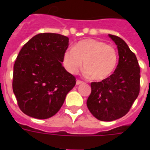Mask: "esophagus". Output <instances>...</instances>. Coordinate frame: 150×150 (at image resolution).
<instances>
[{
    "label": "esophagus",
    "instance_id": "34e87169",
    "mask_svg": "<svg viewBox=\"0 0 150 150\" xmlns=\"http://www.w3.org/2000/svg\"><path fill=\"white\" fill-rule=\"evenodd\" d=\"M82 83H83V82H82V81H81V80H77V81H76V85H77V86H79V85H80V84H82Z\"/></svg>",
    "mask_w": 150,
    "mask_h": 150
}]
</instances>
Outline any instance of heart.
<instances>
[{
    "instance_id": "b5f03b06",
    "label": "heart",
    "mask_w": 150,
    "mask_h": 150,
    "mask_svg": "<svg viewBox=\"0 0 150 150\" xmlns=\"http://www.w3.org/2000/svg\"><path fill=\"white\" fill-rule=\"evenodd\" d=\"M85 73L93 80L106 79L114 72L117 64V53L113 47L94 39L78 42L72 50H67L63 57L66 70L76 74L82 66Z\"/></svg>"
}]
</instances>
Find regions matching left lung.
<instances>
[{
    "label": "left lung",
    "mask_w": 150,
    "mask_h": 150,
    "mask_svg": "<svg viewBox=\"0 0 150 150\" xmlns=\"http://www.w3.org/2000/svg\"><path fill=\"white\" fill-rule=\"evenodd\" d=\"M118 50V64L114 72L101 82H92L88 109L96 118L112 121L125 116L139 96L140 68L136 56L121 38L108 35Z\"/></svg>",
    "instance_id": "left-lung-1"
}]
</instances>
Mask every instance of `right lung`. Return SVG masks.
Masks as SVG:
<instances>
[{"instance_id": "obj_1", "label": "right lung", "mask_w": 150, "mask_h": 150, "mask_svg": "<svg viewBox=\"0 0 150 150\" xmlns=\"http://www.w3.org/2000/svg\"><path fill=\"white\" fill-rule=\"evenodd\" d=\"M69 39L57 33H40L20 50L14 64L13 92L18 107L34 118L56 114L75 78L62 66Z\"/></svg>"}]
</instances>
